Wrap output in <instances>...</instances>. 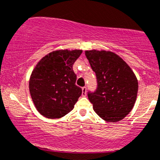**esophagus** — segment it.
<instances>
[{
    "label": "esophagus",
    "mask_w": 160,
    "mask_h": 160,
    "mask_svg": "<svg viewBox=\"0 0 160 160\" xmlns=\"http://www.w3.org/2000/svg\"><path fill=\"white\" fill-rule=\"evenodd\" d=\"M86 93H87V88L84 86V87L82 88V96H86Z\"/></svg>",
    "instance_id": "esophagus-1"
}]
</instances>
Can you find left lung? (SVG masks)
I'll return each mask as SVG.
<instances>
[{
  "mask_svg": "<svg viewBox=\"0 0 160 160\" xmlns=\"http://www.w3.org/2000/svg\"><path fill=\"white\" fill-rule=\"evenodd\" d=\"M97 87L88 97L98 116L108 122L123 119L132 111L136 100L138 81L124 60L107 51H85Z\"/></svg>",
  "mask_w": 160,
  "mask_h": 160,
  "instance_id": "8db88e82",
  "label": "left lung"
}]
</instances>
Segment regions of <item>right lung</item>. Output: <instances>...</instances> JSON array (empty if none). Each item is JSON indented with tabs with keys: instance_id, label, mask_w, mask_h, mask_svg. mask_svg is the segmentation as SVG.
<instances>
[{
	"instance_id": "1",
	"label": "right lung",
	"mask_w": 160,
	"mask_h": 160,
	"mask_svg": "<svg viewBox=\"0 0 160 160\" xmlns=\"http://www.w3.org/2000/svg\"><path fill=\"white\" fill-rule=\"evenodd\" d=\"M82 50H58L43 57L29 80V91L37 111L50 119L61 118L71 112L82 94L76 85L72 65Z\"/></svg>"
}]
</instances>
